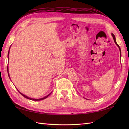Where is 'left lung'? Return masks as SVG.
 I'll return each mask as SVG.
<instances>
[{"instance_id":"8db88e82","label":"left lung","mask_w":129,"mask_h":129,"mask_svg":"<svg viewBox=\"0 0 129 129\" xmlns=\"http://www.w3.org/2000/svg\"><path fill=\"white\" fill-rule=\"evenodd\" d=\"M111 35H112V36H113V39H114V42L115 43V44H116V45L118 46L119 47V50H120V54H121V49H120V46H119V45L117 44V43H116V38H115V35H114V34H113L112 33L111 34Z\"/></svg>"}]
</instances>
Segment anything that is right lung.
<instances>
[{
    "label": "right lung",
    "instance_id": "obj_1",
    "mask_svg": "<svg viewBox=\"0 0 129 129\" xmlns=\"http://www.w3.org/2000/svg\"><path fill=\"white\" fill-rule=\"evenodd\" d=\"M9 51H8V59H9ZM8 70H8V67H7V71H8V76H9V78H10V75H9V71H8ZM20 94L21 95H22V96H24V98L28 99L31 100H34V101H38V100H43V99H45V98H46L47 97H48L51 94V92L50 93V94H49V95H48L47 96H46L44 97V98H40V99H33V98H29V97L26 96V95L23 94L22 93H21V92H20Z\"/></svg>",
    "mask_w": 129,
    "mask_h": 129
}]
</instances>
